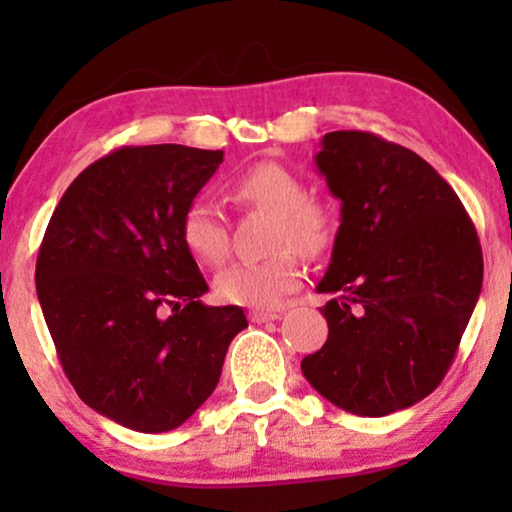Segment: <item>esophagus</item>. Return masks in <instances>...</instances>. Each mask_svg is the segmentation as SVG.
I'll list each match as a JSON object with an SVG mask.
<instances>
[{
  "label": "esophagus",
  "mask_w": 512,
  "mask_h": 512,
  "mask_svg": "<svg viewBox=\"0 0 512 512\" xmlns=\"http://www.w3.org/2000/svg\"><path fill=\"white\" fill-rule=\"evenodd\" d=\"M275 319H279L277 312H263V310H251L249 312L251 324H265V321H275Z\"/></svg>",
  "instance_id": "1"
}]
</instances>
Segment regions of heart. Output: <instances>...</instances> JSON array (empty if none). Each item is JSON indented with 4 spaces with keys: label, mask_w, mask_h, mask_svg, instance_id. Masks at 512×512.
<instances>
[{
    "label": "heart",
    "mask_w": 512,
    "mask_h": 512,
    "mask_svg": "<svg viewBox=\"0 0 512 512\" xmlns=\"http://www.w3.org/2000/svg\"><path fill=\"white\" fill-rule=\"evenodd\" d=\"M230 195L244 207L275 214L270 247L275 256L254 263H233L216 277V296L230 305L268 310L296 291L303 270L291 248L303 258L324 256L335 240L338 216L331 202L307 195L305 179L279 163H256L230 181ZM179 235L195 261L219 268L228 256L226 216L212 200L198 195L188 202ZM283 251L279 252L278 249Z\"/></svg>",
    "instance_id": "b5f03b06"
}]
</instances>
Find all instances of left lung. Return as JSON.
Wrapping results in <instances>:
<instances>
[{
	"label": "left lung",
	"mask_w": 512,
	"mask_h": 512,
	"mask_svg": "<svg viewBox=\"0 0 512 512\" xmlns=\"http://www.w3.org/2000/svg\"><path fill=\"white\" fill-rule=\"evenodd\" d=\"M317 167L342 202L317 291L328 338L300 368L361 417L410 408L443 382L482 289V247L452 186L415 151L328 132Z\"/></svg>",
	"instance_id": "left-lung-1"
}]
</instances>
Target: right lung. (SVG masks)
Masks as SVG:
<instances>
[{"label":"right lung","mask_w":512,"mask_h":512,"mask_svg":"<svg viewBox=\"0 0 512 512\" xmlns=\"http://www.w3.org/2000/svg\"><path fill=\"white\" fill-rule=\"evenodd\" d=\"M223 151L121 146L62 195L37 256V296L76 394L142 433L172 431L212 396L242 307L209 286L179 221Z\"/></svg>","instance_id":"1"}]
</instances>
